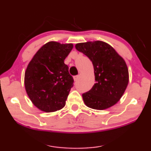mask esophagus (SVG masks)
Wrapping results in <instances>:
<instances>
[{
	"label": "esophagus",
	"mask_w": 151,
	"mask_h": 151,
	"mask_svg": "<svg viewBox=\"0 0 151 151\" xmlns=\"http://www.w3.org/2000/svg\"><path fill=\"white\" fill-rule=\"evenodd\" d=\"M79 77H80V75H76V76H74V80H75V81H76L78 80Z\"/></svg>",
	"instance_id": "esophagus-1"
}]
</instances>
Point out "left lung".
I'll use <instances>...</instances> for the list:
<instances>
[{
  "instance_id": "8db88e82",
  "label": "left lung",
  "mask_w": 151,
  "mask_h": 151,
  "mask_svg": "<svg viewBox=\"0 0 151 151\" xmlns=\"http://www.w3.org/2000/svg\"><path fill=\"white\" fill-rule=\"evenodd\" d=\"M75 48L94 65L96 83L82 94L86 106L103 110L117 103L129 83V70L124 59L111 46L102 41L78 43Z\"/></svg>"
}]
</instances>
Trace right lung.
I'll return each mask as SVG.
<instances>
[{"label": "right lung", "instance_id": "1", "mask_svg": "<svg viewBox=\"0 0 151 151\" xmlns=\"http://www.w3.org/2000/svg\"><path fill=\"white\" fill-rule=\"evenodd\" d=\"M73 44L49 42L38 50L24 74L25 90L33 105L45 112L64 107L74 79L64 59Z\"/></svg>", "mask_w": 151, "mask_h": 151}]
</instances>
